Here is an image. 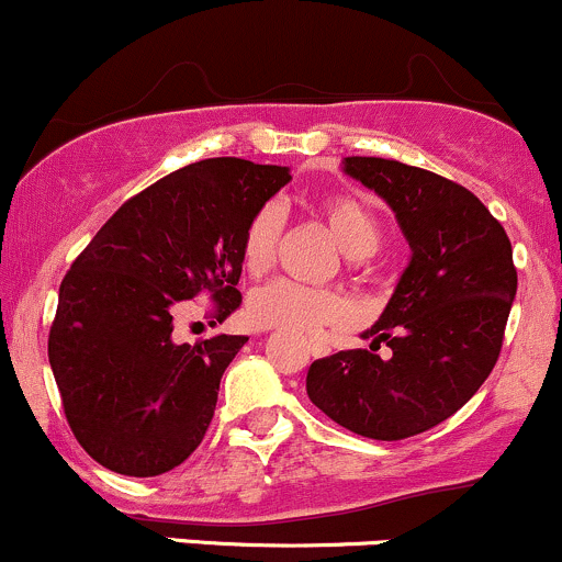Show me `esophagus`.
<instances>
[{
    "label": "esophagus",
    "mask_w": 562,
    "mask_h": 562,
    "mask_svg": "<svg viewBox=\"0 0 562 562\" xmlns=\"http://www.w3.org/2000/svg\"><path fill=\"white\" fill-rule=\"evenodd\" d=\"M310 351H312V357H328L330 347H325V344H319V341H310Z\"/></svg>",
    "instance_id": "esophagus-1"
}]
</instances>
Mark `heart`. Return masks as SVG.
Masks as SVG:
<instances>
[{
    "instance_id": "heart-1",
    "label": "heart",
    "mask_w": 562,
    "mask_h": 562,
    "mask_svg": "<svg viewBox=\"0 0 562 562\" xmlns=\"http://www.w3.org/2000/svg\"><path fill=\"white\" fill-rule=\"evenodd\" d=\"M319 215L341 250L351 258H366L381 245V221L362 200L351 194H333L319 202ZM280 207L263 205L250 215L239 239V261L250 277H263L277 263L282 245ZM347 317V301L333 291L299 285L291 280H277L258 288L248 299V319L261 330H285L310 336L325 325H336Z\"/></svg>"
}]
</instances>
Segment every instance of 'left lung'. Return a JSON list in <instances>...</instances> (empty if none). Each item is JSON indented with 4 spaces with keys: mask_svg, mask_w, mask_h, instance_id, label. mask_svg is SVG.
I'll use <instances>...</instances> for the list:
<instances>
[{
    "mask_svg": "<svg viewBox=\"0 0 562 562\" xmlns=\"http://www.w3.org/2000/svg\"><path fill=\"white\" fill-rule=\"evenodd\" d=\"M344 170L390 202L413 256L362 333L371 349L312 362L306 394L355 435L405 440L451 418L496 366L517 291L512 243L470 189L437 172L381 157H347Z\"/></svg>",
    "mask_w": 562,
    "mask_h": 562,
    "instance_id": "left-lung-1",
    "label": "left lung"
}]
</instances>
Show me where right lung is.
Instances as JSON below:
<instances>
[{"label":"right lung","instance_id":"obj_1","mask_svg":"<svg viewBox=\"0 0 562 562\" xmlns=\"http://www.w3.org/2000/svg\"><path fill=\"white\" fill-rule=\"evenodd\" d=\"M288 181L280 165L200 159L131 196L74 258L47 355L66 422L101 467L154 477L196 451L248 338L176 344L172 317L196 295L218 323L237 310L245 224Z\"/></svg>","mask_w":562,"mask_h":562}]
</instances>
